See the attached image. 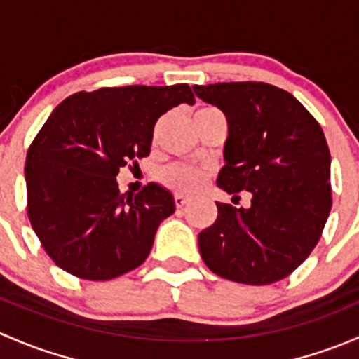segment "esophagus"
<instances>
[{"label": "esophagus", "instance_id": "obj_1", "mask_svg": "<svg viewBox=\"0 0 359 359\" xmlns=\"http://www.w3.org/2000/svg\"><path fill=\"white\" fill-rule=\"evenodd\" d=\"M187 203H189V198L182 196V194H175V206H177V208H182V206H186Z\"/></svg>", "mask_w": 359, "mask_h": 359}]
</instances>
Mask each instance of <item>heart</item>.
I'll list each match as a JSON object with an SVG mask.
<instances>
[{"label":"heart","instance_id":"b5f03b06","mask_svg":"<svg viewBox=\"0 0 359 359\" xmlns=\"http://www.w3.org/2000/svg\"><path fill=\"white\" fill-rule=\"evenodd\" d=\"M215 111L213 107H201L194 114L200 112ZM210 177V170L205 166L196 165H182V163H175V165L166 166L161 172V182L166 187L180 194H191L200 191Z\"/></svg>","mask_w":359,"mask_h":359}]
</instances>
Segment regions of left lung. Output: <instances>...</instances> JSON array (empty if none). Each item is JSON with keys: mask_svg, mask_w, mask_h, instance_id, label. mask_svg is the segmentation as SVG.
Returning <instances> with one entry per match:
<instances>
[{"mask_svg": "<svg viewBox=\"0 0 359 359\" xmlns=\"http://www.w3.org/2000/svg\"><path fill=\"white\" fill-rule=\"evenodd\" d=\"M193 90L227 119L226 165L217 186L234 196L252 193L250 208L217 203V220L198 236L201 259L210 271L238 283L283 280L316 247L332 208L323 130L292 93L267 83Z\"/></svg>", "mask_w": 359, "mask_h": 359, "instance_id": "obj_1", "label": "left lung"}]
</instances>
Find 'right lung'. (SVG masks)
Listing matches in <instances>:
<instances>
[{
	"label": "right lung",
	"instance_id": "1",
	"mask_svg": "<svg viewBox=\"0 0 359 359\" xmlns=\"http://www.w3.org/2000/svg\"><path fill=\"white\" fill-rule=\"evenodd\" d=\"M194 104L186 83L79 92L53 109L25 158L27 215L53 262L106 281L139 267L159 224L175 212L172 193L151 182L123 194L116 175L151 153L159 116Z\"/></svg>",
	"mask_w": 359,
	"mask_h": 359
}]
</instances>
